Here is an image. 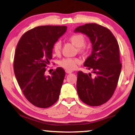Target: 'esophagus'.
<instances>
[{
    "mask_svg": "<svg viewBox=\"0 0 135 135\" xmlns=\"http://www.w3.org/2000/svg\"><path fill=\"white\" fill-rule=\"evenodd\" d=\"M65 72H66V73H67V74H71V73L72 72V71H71V70H66Z\"/></svg>",
    "mask_w": 135,
    "mask_h": 135,
    "instance_id": "esophagus-1",
    "label": "esophagus"
}]
</instances>
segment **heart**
<instances>
[{
	"label": "heart",
	"instance_id": "1",
	"mask_svg": "<svg viewBox=\"0 0 135 135\" xmlns=\"http://www.w3.org/2000/svg\"><path fill=\"white\" fill-rule=\"evenodd\" d=\"M69 40L73 44L77 47V50L80 52H84L85 49L84 46L86 44V39L82 34L75 33L71 35ZM61 49V44L60 41H57L53 44L52 49L56 55H59ZM80 63L79 59L77 58H65L60 60L59 65L61 67L68 70H73L75 69L77 65Z\"/></svg>",
	"mask_w": 135,
	"mask_h": 135
}]
</instances>
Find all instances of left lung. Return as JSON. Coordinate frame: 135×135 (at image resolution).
<instances>
[{
    "mask_svg": "<svg viewBox=\"0 0 135 135\" xmlns=\"http://www.w3.org/2000/svg\"><path fill=\"white\" fill-rule=\"evenodd\" d=\"M74 32L86 34L93 49L84 66L93 75L77 72V93L86 104L100 106L111 98L118 83L122 67L118 42L109 29L97 23H86Z\"/></svg>",
    "mask_w": 135,
    "mask_h": 135,
    "instance_id": "obj_1",
    "label": "left lung"
}]
</instances>
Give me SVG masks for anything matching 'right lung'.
<instances>
[{"label": "right lung", "instance_id": "add662e5", "mask_svg": "<svg viewBox=\"0 0 135 135\" xmlns=\"http://www.w3.org/2000/svg\"><path fill=\"white\" fill-rule=\"evenodd\" d=\"M66 26H40L27 31L17 44L14 72L20 89L28 102L48 108L58 100L65 72L58 67L46 76V66L52 59L53 44L66 32Z\"/></svg>", "mask_w": 135, "mask_h": 135}]
</instances>
